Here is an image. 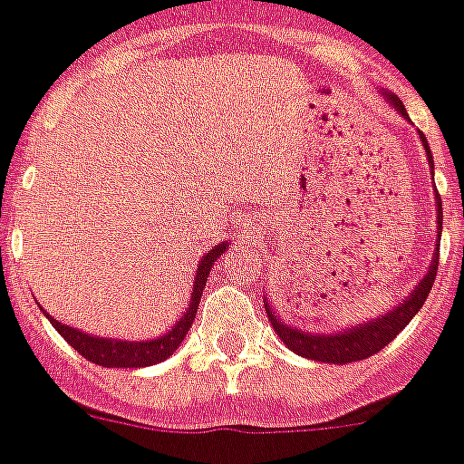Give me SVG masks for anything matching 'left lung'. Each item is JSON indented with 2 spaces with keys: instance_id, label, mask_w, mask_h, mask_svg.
<instances>
[{
  "instance_id": "left-lung-1",
  "label": "left lung",
  "mask_w": 464,
  "mask_h": 464,
  "mask_svg": "<svg viewBox=\"0 0 464 464\" xmlns=\"http://www.w3.org/2000/svg\"><path fill=\"white\" fill-rule=\"evenodd\" d=\"M392 101V105L401 111L405 119H408V111L402 107L401 98L396 95H389L384 93ZM421 141L426 146V153H428V162H430L432 169V153L428 149V141L426 137L421 134ZM437 219L441 224V198L437 194ZM441 231V228H440ZM440 246H435V258H432V266L430 270L426 272V276L421 279V284L414 288L412 295L408 300L402 302L401 306H396V311H389L387 315L382 318H375L371 323L362 324V327H353L348 332H341V334H304V332H297L293 327H288L285 323H281L279 318L275 315V311L267 306V318H270L272 327H275L276 336L284 341L293 353H297L300 357L306 359H314V362H324V363H350V362H359V359H369L371 354L380 353L384 345L392 343L401 330H405V324L417 315V311L421 309L426 297L430 295V288L435 284V276H437V263H440Z\"/></svg>"
}]
</instances>
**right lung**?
I'll use <instances>...</instances> for the list:
<instances>
[{"label": "right lung", "mask_w": 464, "mask_h": 464, "mask_svg": "<svg viewBox=\"0 0 464 464\" xmlns=\"http://www.w3.org/2000/svg\"><path fill=\"white\" fill-rule=\"evenodd\" d=\"M228 246L227 242L218 245L215 249L206 254L201 258L197 267V276H194V291H192V302H189V309L185 311L183 318L173 324V330H169V334L160 336L155 341H140V343H132V341H116V339H101V336H91L84 332L75 330V327H68L62 324L59 320H54L52 315L50 323L54 324V330L77 350L84 359L98 363V366H105V369H141V366H153V363L164 362L167 357H171L173 350L183 343L185 334L189 332L194 323V315H197L198 300L203 295V285H206L208 275H210L212 263L218 261Z\"/></svg>", "instance_id": "1"}]
</instances>
